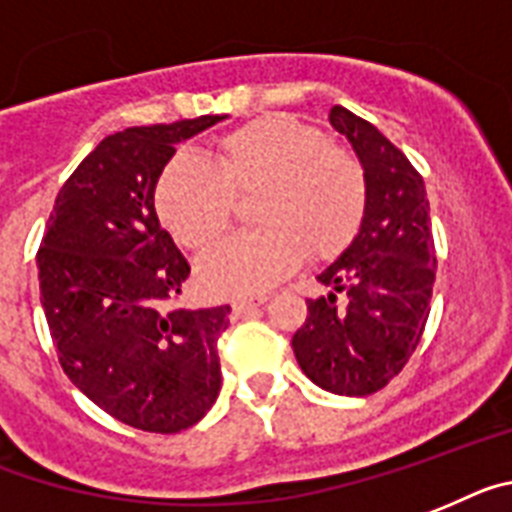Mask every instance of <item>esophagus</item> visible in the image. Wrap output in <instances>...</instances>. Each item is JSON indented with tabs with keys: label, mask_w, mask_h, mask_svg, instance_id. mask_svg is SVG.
I'll use <instances>...</instances> for the list:
<instances>
[{
	"label": "esophagus",
	"mask_w": 512,
	"mask_h": 512,
	"mask_svg": "<svg viewBox=\"0 0 512 512\" xmlns=\"http://www.w3.org/2000/svg\"><path fill=\"white\" fill-rule=\"evenodd\" d=\"M265 302H268L265 296H249V299H236V302L231 304V309H234V315H244V312H252V309L263 307Z\"/></svg>",
	"instance_id": "esophagus-1"
}]
</instances>
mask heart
Here are the masks:
<instances>
[{
  "instance_id": "1",
  "label": "heart",
  "mask_w": 512,
  "mask_h": 512,
  "mask_svg": "<svg viewBox=\"0 0 512 512\" xmlns=\"http://www.w3.org/2000/svg\"><path fill=\"white\" fill-rule=\"evenodd\" d=\"M260 195L252 234L231 236L197 265L213 296H252L309 260H333L367 216V171L343 145L286 114L257 117L226 132L213 163L176 153L156 179L161 223L187 249H205L234 221V197Z\"/></svg>"
}]
</instances>
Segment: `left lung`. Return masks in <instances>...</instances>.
<instances>
[{"label":"left lung","instance_id":"left-lung-1","mask_svg":"<svg viewBox=\"0 0 512 512\" xmlns=\"http://www.w3.org/2000/svg\"><path fill=\"white\" fill-rule=\"evenodd\" d=\"M330 124L349 137L367 171V216L351 247L317 281L294 333L296 362L309 380L338 395L377 393L422 341L435 283V239L422 174L367 119L343 106ZM342 299H337V294Z\"/></svg>","mask_w":512,"mask_h":512}]
</instances>
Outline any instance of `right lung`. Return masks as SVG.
<instances>
[{"label": "right lung", "mask_w": 512, "mask_h": 512, "mask_svg": "<svg viewBox=\"0 0 512 512\" xmlns=\"http://www.w3.org/2000/svg\"><path fill=\"white\" fill-rule=\"evenodd\" d=\"M221 119L130 127L101 140L62 184L36 255L64 375L143 432L192 427L221 390L218 336L231 307H176L190 263L153 208L174 145Z\"/></svg>", "instance_id": "right-lung-1"}]
</instances>
